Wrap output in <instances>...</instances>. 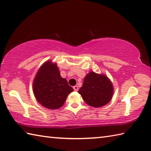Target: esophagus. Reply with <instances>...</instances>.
I'll return each instance as SVG.
<instances>
[{
	"instance_id": "obj_1",
	"label": "esophagus",
	"mask_w": 151,
	"mask_h": 151,
	"mask_svg": "<svg viewBox=\"0 0 151 151\" xmlns=\"http://www.w3.org/2000/svg\"><path fill=\"white\" fill-rule=\"evenodd\" d=\"M73 89L75 91H78V87L77 86H73Z\"/></svg>"
}]
</instances>
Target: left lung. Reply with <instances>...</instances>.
<instances>
[{
	"label": "left lung",
	"mask_w": 151,
	"mask_h": 151,
	"mask_svg": "<svg viewBox=\"0 0 151 151\" xmlns=\"http://www.w3.org/2000/svg\"><path fill=\"white\" fill-rule=\"evenodd\" d=\"M78 93L91 107H100L111 101L113 87L107 76L90 72L86 76Z\"/></svg>",
	"instance_id": "1"
}]
</instances>
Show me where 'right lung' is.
Instances as JSON below:
<instances>
[{
    "label": "right lung",
    "instance_id": "right-lung-1",
    "mask_svg": "<svg viewBox=\"0 0 151 151\" xmlns=\"http://www.w3.org/2000/svg\"><path fill=\"white\" fill-rule=\"evenodd\" d=\"M33 91L38 103L46 108L56 109L63 106L73 89L60 76L57 65L47 61L35 76Z\"/></svg>",
    "mask_w": 151,
    "mask_h": 151
}]
</instances>
